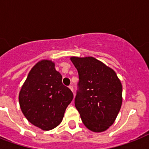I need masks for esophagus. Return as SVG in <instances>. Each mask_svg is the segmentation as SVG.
I'll use <instances>...</instances> for the list:
<instances>
[{"label":"esophagus","mask_w":149,"mask_h":149,"mask_svg":"<svg viewBox=\"0 0 149 149\" xmlns=\"http://www.w3.org/2000/svg\"><path fill=\"white\" fill-rule=\"evenodd\" d=\"M69 87H70V90H71V91H72V92H73V86H72V85H70V86H69Z\"/></svg>","instance_id":"esophagus-1"}]
</instances>
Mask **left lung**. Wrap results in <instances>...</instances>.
Returning <instances> with one entry per match:
<instances>
[{"label":"left lung","mask_w":149,"mask_h":149,"mask_svg":"<svg viewBox=\"0 0 149 149\" xmlns=\"http://www.w3.org/2000/svg\"><path fill=\"white\" fill-rule=\"evenodd\" d=\"M79 75L75 106L81 120L94 132L113 125L122 104V86L112 69L93 57H71Z\"/></svg>","instance_id":"8db88e82"}]
</instances>
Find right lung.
<instances>
[{
    "label": "right lung",
    "instance_id": "1",
    "mask_svg": "<svg viewBox=\"0 0 149 149\" xmlns=\"http://www.w3.org/2000/svg\"><path fill=\"white\" fill-rule=\"evenodd\" d=\"M72 98V92L63 84L55 64L42 60L29 72L20 91L19 104L29 122L49 131L60 124Z\"/></svg>",
    "mask_w": 149,
    "mask_h": 149
}]
</instances>
